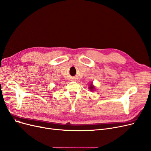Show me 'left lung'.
I'll use <instances>...</instances> for the list:
<instances>
[{"label":"left lung","instance_id":"1","mask_svg":"<svg viewBox=\"0 0 151 151\" xmlns=\"http://www.w3.org/2000/svg\"><path fill=\"white\" fill-rule=\"evenodd\" d=\"M89 89H90V91H93V89H95L94 86H93V85L92 84H91V85H90V86L89 87Z\"/></svg>","mask_w":151,"mask_h":151}]
</instances>
